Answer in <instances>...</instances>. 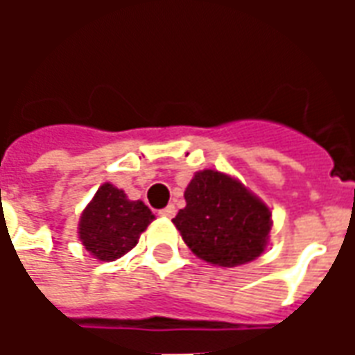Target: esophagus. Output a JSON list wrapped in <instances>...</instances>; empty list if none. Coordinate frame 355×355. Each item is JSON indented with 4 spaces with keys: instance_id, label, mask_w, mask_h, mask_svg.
I'll return each mask as SVG.
<instances>
[{
    "instance_id": "1",
    "label": "esophagus",
    "mask_w": 355,
    "mask_h": 355,
    "mask_svg": "<svg viewBox=\"0 0 355 355\" xmlns=\"http://www.w3.org/2000/svg\"><path fill=\"white\" fill-rule=\"evenodd\" d=\"M159 215L167 216V218H173V216L177 215V207H175V205H167V207L159 211Z\"/></svg>"
}]
</instances>
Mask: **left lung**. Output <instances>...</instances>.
I'll use <instances>...</instances> for the list:
<instances>
[{
  "instance_id": "obj_1",
  "label": "left lung",
  "mask_w": 355,
  "mask_h": 355,
  "mask_svg": "<svg viewBox=\"0 0 355 355\" xmlns=\"http://www.w3.org/2000/svg\"><path fill=\"white\" fill-rule=\"evenodd\" d=\"M184 200L186 207L173 223L192 253L228 268L261 257L272 213L236 178L218 171H200L186 188Z\"/></svg>"
}]
</instances>
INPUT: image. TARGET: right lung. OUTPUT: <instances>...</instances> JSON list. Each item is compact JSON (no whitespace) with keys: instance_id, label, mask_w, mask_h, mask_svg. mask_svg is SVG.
Instances as JSON below:
<instances>
[{"instance_id":"obj_1","label":"right lung","mask_w":355,"mask_h":355,"mask_svg":"<svg viewBox=\"0 0 355 355\" xmlns=\"http://www.w3.org/2000/svg\"><path fill=\"white\" fill-rule=\"evenodd\" d=\"M154 220L142 201L127 200L123 190L102 184L80 220V239L98 261H116L137 245L140 234Z\"/></svg>"}]
</instances>
